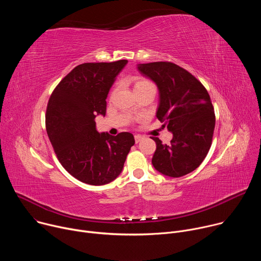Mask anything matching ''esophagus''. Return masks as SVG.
<instances>
[{
	"label": "esophagus",
	"instance_id": "1",
	"mask_svg": "<svg viewBox=\"0 0 261 261\" xmlns=\"http://www.w3.org/2000/svg\"><path fill=\"white\" fill-rule=\"evenodd\" d=\"M134 138H135V142H136V143H138V142L142 139V136H141V135H135V136H134Z\"/></svg>",
	"mask_w": 261,
	"mask_h": 261
}]
</instances>
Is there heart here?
Returning a JSON list of instances; mask_svg holds the SVG:
<instances>
[{"label":"heart","instance_id":"b5f03b06","mask_svg":"<svg viewBox=\"0 0 261 261\" xmlns=\"http://www.w3.org/2000/svg\"><path fill=\"white\" fill-rule=\"evenodd\" d=\"M148 88H155L153 83L150 82L146 79H135L134 82V91H139V90H144Z\"/></svg>","mask_w":261,"mask_h":261}]
</instances>
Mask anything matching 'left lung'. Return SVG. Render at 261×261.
<instances>
[{
	"mask_svg": "<svg viewBox=\"0 0 261 261\" xmlns=\"http://www.w3.org/2000/svg\"><path fill=\"white\" fill-rule=\"evenodd\" d=\"M137 69L157 85L160 102L156 117L173 135L169 145L152 137L157 145L153 166L170 177L192 172L206 157L215 129L206 89L190 72L170 62L139 64Z\"/></svg>",
	"mask_w": 261,
	"mask_h": 261,
	"instance_id": "obj_1",
	"label": "left lung"
}]
</instances>
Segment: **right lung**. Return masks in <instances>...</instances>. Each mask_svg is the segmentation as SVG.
<instances>
[{
	"mask_svg": "<svg viewBox=\"0 0 261 261\" xmlns=\"http://www.w3.org/2000/svg\"><path fill=\"white\" fill-rule=\"evenodd\" d=\"M128 63H85L56 87L48 100L47 135L62 166L79 180L101 186L116 179L135 143L129 132L99 133L95 118L106 114V98Z\"/></svg>",
	"mask_w": 261,
	"mask_h": 261,
	"instance_id": "add662e5",
	"label": "right lung"
}]
</instances>
